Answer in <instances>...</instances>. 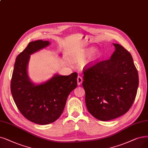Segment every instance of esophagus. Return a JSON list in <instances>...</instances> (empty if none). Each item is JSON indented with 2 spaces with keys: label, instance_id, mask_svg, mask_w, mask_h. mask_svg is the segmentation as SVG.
<instances>
[{
  "label": "esophagus",
  "instance_id": "1",
  "mask_svg": "<svg viewBox=\"0 0 148 148\" xmlns=\"http://www.w3.org/2000/svg\"><path fill=\"white\" fill-rule=\"evenodd\" d=\"M82 81H83V79H82V78L81 77V76H78V78H77V82H78V86H80L81 84H82Z\"/></svg>",
  "mask_w": 148,
  "mask_h": 148
}]
</instances>
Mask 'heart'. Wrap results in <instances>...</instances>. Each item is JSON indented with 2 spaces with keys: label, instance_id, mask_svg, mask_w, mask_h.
Listing matches in <instances>:
<instances>
[{
  "label": "heart",
  "instance_id": "b5f03b06",
  "mask_svg": "<svg viewBox=\"0 0 148 148\" xmlns=\"http://www.w3.org/2000/svg\"><path fill=\"white\" fill-rule=\"evenodd\" d=\"M95 50V49L93 48V47H91V48H88L85 50H84L83 51H82L81 53V54L80 55V57H84L85 56H87V55H88L91 54L93 52V51ZM99 53L98 51H97L95 53V56H94V58L92 59V60L90 61V64H92L95 61L97 60V59L99 57Z\"/></svg>",
  "mask_w": 148,
  "mask_h": 148
}]
</instances>
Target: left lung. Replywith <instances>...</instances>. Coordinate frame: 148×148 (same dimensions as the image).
<instances>
[{"mask_svg":"<svg viewBox=\"0 0 148 148\" xmlns=\"http://www.w3.org/2000/svg\"><path fill=\"white\" fill-rule=\"evenodd\" d=\"M108 60L84 71L86 107L101 121L119 117L132 106L138 87V74L130 53L119 44Z\"/></svg>","mask_w":148,"mask_h":148,"instance_id":"1","label":"left lung"}]
</instances>
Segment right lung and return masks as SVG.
Returning a JSON list of instances; mask_svg holds the SVG:
<instances>
[{
    "label": "right lung",
    "mask_w": 148,
    "mask_h": 148,
    "mask_svg": "<svg viewBox=\"0 0 148 148\" xmlns=\"http://www.w3.org/2000/svg\"><path fill=\"white\" fill-rule=\"evenodd\" d=\"M50 44L49 40L29 42L17 56L11 81V92L21 113L30 121L45 125L55 121L64 109L69 94L77 86L76 72L67 76L56 73L50 79L35 84L29 78L30 55Z\"/></svg>",
    "instance_id": "obj_1"
}]
</instances>
